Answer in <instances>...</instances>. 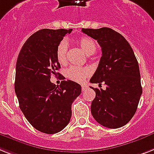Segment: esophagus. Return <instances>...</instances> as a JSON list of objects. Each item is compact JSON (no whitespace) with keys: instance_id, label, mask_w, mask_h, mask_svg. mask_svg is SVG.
<instances>
[{"instance_id":"34e87169","label":"esophagus","mask_w":154,"mask_h":154,"mask_svg":"<svg viewBox=\"0 0 154 154\" xmlns=\"http://www.w3.org/2000/svg\"><path fill=\"white\" fill-rule=\"evenodd\" d=\"M87 88H88V86L86 85H81V90H82V91H85Z\"/></svg>"}]
</instances>
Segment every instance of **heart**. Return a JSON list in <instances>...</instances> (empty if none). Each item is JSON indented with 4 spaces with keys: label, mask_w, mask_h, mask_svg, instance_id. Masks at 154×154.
I'll list each match as a JSON object with an SVG mask.
<instances>
[{
    "label": "heart",
    "mask_w": 154,
    "mask_h": 154,
    "mask_svg": "<svg viewBox=\"0 0 154 154\" xmlns=\"http://www.w3.org/2000/svg\"><path fill=\"white\" fill-rule=\"evenodd\" d=\"M78 44L81 50L87 54L92 55L97 51V43L92 38L84 36L78 41ZM68 42L66 40H62L58 43L56 49V57L60 64H65L67 62L68 54ZM89 70L87 68L70 66L65 71L66 78L76 82H82L89 75Z\"/></svg>",
    "instance_id": "1"
}]
</instances>
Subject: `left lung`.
I'll return each instance as SVG.
<instances>
[{"mask_svg":"<svg viewBox=\"0 0 154 154\" xmlns=\"http://www.w3.org/2000/svg\"><path fill=\"white\" fill-rule=\"evenodd\" d=\"M101 47L102 57L90 82L104 83L106 88H94L96 97L91 113L107 128H119L131 120L138 108L142 88L138 62L129 42L109 27L82 28Z\"/></svg>","mask_w":154,"mask_h":154,"instance_id":"obj_1","label":"left lung"}]
</instances>
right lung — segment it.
Masks as SVG:
<instances>
[{
    "label": "right lung",
    "instance_id": "right-lung-1",
    "mask_svg": "<svg viewBox=\"0 0 154 154\" xmlns=\"http://www.w3.org/2000/svg\"><path fill=\"white\" fill-rule=\"evenodd\" d=\"M72 29H42L27 38L19 54L16 66L15 92L20 108L34 128L56 134L67 126L71 106L81 92L79 84L62 81L59 86L51 82L61 68L56 49Z\"/></svg>",
    "mask_w": 154,
    "mask_h": 154
}]
</instances>
